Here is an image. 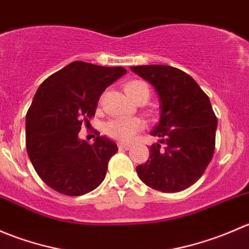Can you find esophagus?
<instances>
[{
  "mask_svg": "<svg viewBox=\"0 0 249 249\" xmlns=\"http://www.w3.org/2000/svg\"><path fill=\"white\" fill-rule=\"evenodd\" d=\"M118 147H119L120 149L127 150V149H130V148H131V144H129V143H122V142H119V143H118Z\"/></svg>",
  "mask_w": 249,
  "mask_h": 249,
  "instance_id": "34e87169",
  "label": "esophagus"
}]
</instances>
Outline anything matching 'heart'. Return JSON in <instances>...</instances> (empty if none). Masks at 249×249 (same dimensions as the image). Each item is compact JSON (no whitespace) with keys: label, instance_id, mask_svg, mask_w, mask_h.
<instances>
[{"label":"heart","instance_id":"obj_1","mask_svg":"<svg viewBox=\"0 0 249 249\" xmlns=\"http://www.w3.org/2000/svg\"><path fill=\"white\" fill-rule=\"evenodd\" d=\"M124 90L127 96L135 102L147 101L149 99L150 89L144 80L132 79L124 84ZM144 124L140 118H117L109 120L105 126V132L110 139L122 142H130L137 132L143 130Z\"/></svg>","mask_w":249,"mask_h":249}]
</instances>
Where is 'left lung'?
<instances>
[{
  "instance_id": "left-lung-1",
  "label": "left lung",
  "mask_w": 249,
  "mask_h": 249,
  "mask_svg": "<svg viewBox=\"0 0 249 249\" xmlns=\"http://www.w3.org/2000/svg\"><path fill=\"white\" fill-rule=\"evenodd\" d=\"M132 72L155 88L160 122L150 134L160 141L149 147V160L136 167L144 184L177 193L203 175L214 153L217 117L210 99L189 74L172 66L143 65Z\"/></svg>"
}]
</instances>
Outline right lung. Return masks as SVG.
<instances>
[{"label": "right lung", "instance_id": "add662e5", "mask_svg": "<svg viewBox=\"0 0 249 249\" xmlns=\"http://www.w3.org/2000/svg\"><path fill=\"white\" fill-rule=\"evenodd\" d=\"M125 73L122 66L73 61L37 89L26 114V149L37 175L55 192L79 196L106 177L117 144L100 132L89 144L78 134L95 115L102 92Z\"/></svg>", "mask_w": 249, "mask_h": 249}]
</instances>
